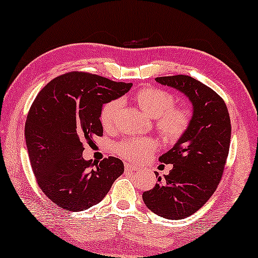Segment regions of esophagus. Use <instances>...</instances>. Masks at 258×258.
<instances>
[{"instance_id": "obj_1", "label": "esophagus", "mask_w": 258, "mask_h": 258, "mask_svg": "<svg viewBox=\"0 0 258 258\" xmlns=\"http://www.w3.org/2000/svg\"><path fill=\"white\" fill-rule=\"evenodd\" d=\"M139 169V165L136 164H132V163H125L124 164V170L125 171H134Z\"/></svg>"}]
</instances>
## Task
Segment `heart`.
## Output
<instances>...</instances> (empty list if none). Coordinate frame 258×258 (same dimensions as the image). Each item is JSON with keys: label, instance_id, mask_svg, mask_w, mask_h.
<instances>
[{"label": "heart", "instance_id": "b5f03b06", "mask_svg": "<svg viewBox=\"0 0 258 258\" xmlns=\"http://www.w3.org/2000/svg\"><path fill=\"white\" fill-rule=\"evenodd\" d=\"M139 107L155 118V126L165 142H176L189 128L191 115L184 107H176L175 97L160 88H143L135 95ZM121 101L111 100L103 104L100 121L104 130L112 132L117 128ZM156 142L149 137H134L118 142L115 151L126 160L140 161L153 154Z\"/></svg>", "mask_w": 258, "mask_h": 258}]
</instances>
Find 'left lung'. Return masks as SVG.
Instances as JSON below:
<instances>
[{
  "instance_id": "8db88e82",
  "label": "left lung",
  "mask_w": 258,
  "mask_h": 258,
  "mask_svg": "<svg viewBox=\"0 0 258 258\" xmlns=\"http://www.w3.org/2000/svg\"><path fill=\"white\" fill-rule=\"evenodd\" d=\"M192 104L189 128L160 161L172 164L164 178L143 192V202L158 216L183 220L196 213L217 189L229 154L231 124L223 98L206 84L186 75L157 77Z\"/></svg>"
}]
</instances>
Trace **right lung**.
Returning a JSON list of instances; mask_svg holds the SVG:
<instances>
[{
  "mask_svg": "<svg viewBox=\"0 0 258 258\" xmlns=\"http://www.w3.org/2000/svg\"><path fill=\"white\" fill-rule=\"evenodd\" d=\"M133 83L72 72L50 81L28 112L24 136L31 168L42 191L64 210L96 206L124 171L119 158L82 157L84 144L103 135L104 103L128 93Z\"/></svg>",
  "mask_w": 258,
  "mask_h": 258,
  "instance_id": "add662e5",
  "label": "right lung"
}]
</instances>
